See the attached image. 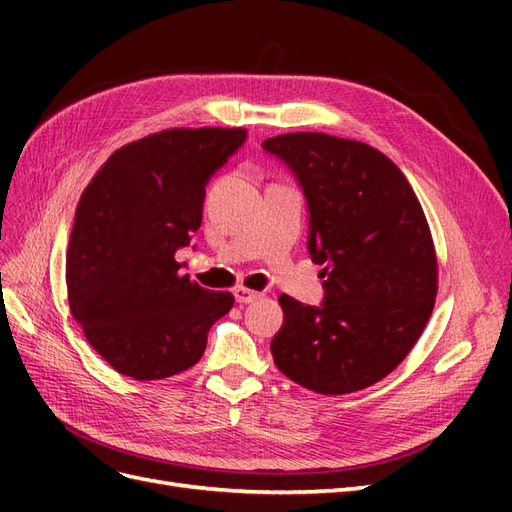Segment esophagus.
<instances>
[{"label":"esophagus","mask_w":512,"mask_h":512,"mask_svg":"<svg viewBox=\"0 0 512 512\" xmlns=\"http://www.w3.org/2000/svg\"><path fill=\"white\" fill-rule=\"evenodd\" d=\"M262 297V292H256V290H250V288H243V286H239L237 290H235V301L237 303H254V301H258Z\"/></svg>","instance_id":"1"}]
</instances>
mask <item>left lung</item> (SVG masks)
<instances>
[{
    "label": "left lung",
    "mask_w": 512,
    "mask_h": 512,
    "mask_svg": "<svg viewBox=\"0 0 512 512\" xmlns=\"http://www.w3.org/2000/svg\"><path fill=\"white\" fill-rule=\"evenodd\" d=\"M301 185L307 252L324 297L282 294L271 354L286 378L322 395L367 389L406 359L438 292V262L421 203L404 173L359 141L292 132L262 143Z\"/></svg>",
    "instance_id": "obj_1"
}]
</instances>
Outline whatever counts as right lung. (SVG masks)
Here are the masks:
<instances>
[{"label":"right lung","instance_id":"obj_1","mask_svg":"<svg viewBox=\"0 0 512 512\" xmlns=\"http://www.w3.org/2000/svg\"><path fill=\"white\" fill-rule=\"evenodd\" d=\"M245 141L243 128L164 130L117 149L85 188L66 256L70 312L119 374L190 369L235 303L179 275L175 254L203 222L209 179Z\"/></svg>","mask_w":512,"mask_h":512}]
</instances>
